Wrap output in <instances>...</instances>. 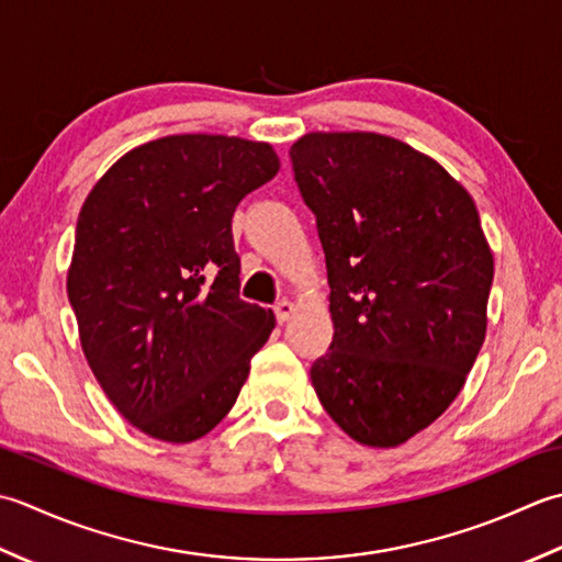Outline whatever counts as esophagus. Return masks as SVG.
<instances>
[{
    "label": "esophagus",
    "instance_id": "esophagus-1",
    "mask_svg": "<svg viewBox=\"0 0 562 562\" xmlns=\"http://www.w3.org/2000/svg\"><path fill=\"white\" fill-rule=\"evenodd\" d=\"M273 313H277V319L279 323H289V319L293 317V313H295V305L291 303V301H279L277 305H273Z\"/></svg>",
    "mask_w": 562,
    "mask_h": 562
}]
</instances>
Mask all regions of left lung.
Here are the masks:
<instances>
[{"instance_id": "8db88e82", "label": "left lung", "mask_w": 562, "mask_h": 562, "mask_svg": "<svg viewBox=\"0 0 562 562\" xmlns=\"http://www.w3.org/2000/svg\"><path fill=\"white\" fill-rule=\"evenodd\" d=\"M291 159L335 325L313 387L353 441L395 449L443 415L485 341L495 259L475 201L391 135L305 133Z\"/></svg>"}]
</instances>
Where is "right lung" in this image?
<instances>
[{
	"mask_svg": "<svg viewBox=\"0 0 562 562\" xmlns=\"http://www.w3.org/2000/svg\"><path fill=\"white\" fill-rule=\"evenodd\" d=\"M279 169L269 143L167 135L111 165L79 211L67 269L79 341L113 407L147 437H205L277 325L239 297L233 213Z\"/></svg>",
	"mask_w": 562,
	"mask_h": 562,
	"instance_id": "right-lung-1",
	"label": "right lung"
}]
</instances>
